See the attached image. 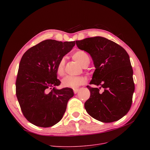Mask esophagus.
<instances>
[{"mask_svg": "<svg viewBox=\"0 0 150 150\" xmlns=\"http://www.w3.org/2000/svg\"><path fill=\"white\" fill-rule=\"evenodd\" d=\"M78 91H79V89H74V93H78Z\"/></svg>", "mask_w": 150, "mask_h": 150, "instance_id": "esophagus-1", "label": "esophagus"}]
</instances>
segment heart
Segmentation results:
<instances>
[{
	"label": "heart",
	"instance_id": "b5f03b06",
	"mask_svg": "<svg viewBox=\"0 0 150 150\" xmlns=\"http://www.w3.org/2000/svg\"><path fill=\"white\" fill-rule=\"evenodd\" d=\"M72 57L75 61H76L78 63H80V64L83 67L88 66L90 62L88 54L82 50H78L75 52L72 55ZM65 63V59L62 58L59 61L57 65V73L60 76L63 75L64 74ZM84 82V79L81 76H67L62 79V85L64 88L75 89L79 87L80 86L83 84Z\"/></svg>",
	"mask_w": 150,
	"mask_h": 150
}]
</instances>
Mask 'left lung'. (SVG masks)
<instances>
[{
  "instance_id": "8db88e82",
  "label": "left lung",
  "mask_w": 150,
  "mask_h": 150,
  "mask_svg": "<svg viewBox=\"0 0 150 150\" xmlns=\"http://www.w3.org/2000/svg\"><path fill=\"white\" fill-rule=\"evenodd\" d=\"M76 44L91 56L96 69L90 84L100 87L87 86L91 96L84 103L86 111L101 122L120 120L129 111L135 89L128 53L119 44L100 36L76 41Z\"/></svg>"
}]
</instances>
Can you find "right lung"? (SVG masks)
Segmentation results:
<instances>
[{"label": "right lung", "mask_w": 150, "mask_h": 150, "mask_svg": "<svg viewBox=\"0 0 150 150\" xmlns=\"http://www.w3.org/2000/svg\"><path fill=\"white\" fill-rule=\"evenodd\" d=\"M75 41L47 39L33 46L21 59L16 81V94L22 114L37 127L48 128L64 115L73 90L57 89L56 67L59 61L72 49Z\"/></svg>", "instance_id": "add662e5"}]
</instances>
